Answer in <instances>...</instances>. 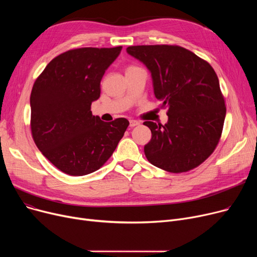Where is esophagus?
I'll return each mask as SVG.
<instances>
[{
  "mask_svg": "<svg viewBox=\"0 0 257 257\" xmlns=\"http://www.w3.org/2000/svg\"><path fill=\"white\" fill-rule=\"evenodd\" d=\"M140 125V121L139 120H136V119H130L129 120V126L132 128V127H136Z\"/></svg>",
  "mask_w": 257,
  "mask_h": 257,
  "instance_id": "1",
  "label": "esophagus"
}]
</instances>
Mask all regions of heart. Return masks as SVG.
I'll return each instance as SVG.
<instances>
[{
    "label": "heart",
    "instance_id": "b5f03b06",
    "mask_svg": "<svg viewBox=\"0 0 257 257\" xmlns=\"http://www.w3.org/2000/svg\"><path fill=\"white\" fill-rule=\"evenodd\" d=\"M131 67H133V66H131ZM129 69H130V67H129Z\"/></svg>",
    "mask_w": 257,
    "mask_h": 257
}]
</instances>
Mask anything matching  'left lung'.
Masks as SVG:
<instances>
[{"label":"left lung","instance_id":"obj_1","mask_svg":"<svg viewBox=\"0 0 257 257\" xmlns=\"http://www.w3.org/2000/svg\"><path fill=\"white\" fill-rule=\"evenodd\" d=\"M127 53L149 70L155 97L168 107V123H144L152 132L147 159L171 173L195 169L213 152L223 130L226 107L217 74L178 46H133Z\"/></svg>","mask_w":257,"mask_h":257}]
</instances>
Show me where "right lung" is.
Listing matches in <instances>:
<instances>
[{"instance_id":"obj_1","label":"right lung","mask_w":257,"mask_h":257,"mask_svg":"<svg viewBox=\"0 0 257 257\" xmlns=\"http://www.w3.org/2000/svg\"><path fill=\"white\" fill-rule=\"evenodd\" d=\"M121 47L81 48L50 61L33 85L31 132L51 163L71 176L99 170L109 158L129 125L124 117L103 121L90 105L100 98L105 71Z\"/></svg>"}]
</instances>
